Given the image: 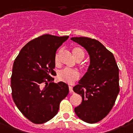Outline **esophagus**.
I'll return each mask as SVG.
<instances>
[{"label":"esophagus","instance_id":"1","mask_svg":"<svg viewBox=\"0 0 133 133\" xmlns=\"http://www.w3.org/2000/svg\"><path fill=\"white\" fill-rule=\"evenodd\" d=\"M69 91H70V93H72L73 92V89H72V86H69Z\"/></svg>","mask_w":133,"mask_h":133}]
</instances>
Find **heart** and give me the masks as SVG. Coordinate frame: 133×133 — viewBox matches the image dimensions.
<instances>
[{
	"label": "heart",
	"instance_id": "obj_1",
	"mask_svg": "<svg viewBox=\"0 0 133 133\" xmlns=\"http://www.w3.org/2000/svg\"><path fill=\"white\" fill-rule=\"evenodd\" d=\"M72 54L76 60H82L84 57V51L81 48L75 47L72 50ZM59 52L55 56V64L56 66H59ZM57 78L60 81L67 83H72L75 81L78 80L79 78V72L76 70H72L69 69H64L60 70L57 74Z\"/></svg>",
	"mask_w": 133,
	"mask_h": 133
}]
</instances>
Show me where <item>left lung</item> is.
Returning <instances> with one entry per match:
<instances>
[{
  "label": "left lung",
  "mask_w": 133,
  "mask_h": 133,
  "mask_svg": "<svg viewBox=\"0 0 133 133\" xmlns=\"http://www.w3.org/2000/svg\"><path fill=\"white\" fill-rule=\"evenodd\" d=\"M89 55L90 64L78 84L73 88L82 103L74 108L79 119L95 123L104 118L114 105L119 92V69L112 52L100 42L88 37H72Z\"/></svg>",
  "instance_id": "8db88e82"
}]
</instances>
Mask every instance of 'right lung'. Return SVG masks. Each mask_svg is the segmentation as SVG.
I'll list each match as a JSON object with an SVG mask.
<instances>
[{
	"mask_svg": "<svg viewBox=\"0 0 133 133\" xmlns=\"http://www.w3.org/2000/svg\"><path fill=\"white\" fill-rule=\"evenodd\" d=\"M69 36L44 35L28 42L14 61L11 76L12 95L16 105L31 122L41 124L57 114L68 95L69 86L52 82L56 51Z\"/></svg>",
	"mask_w": 133,
	"mask_h": 133,
	"instance_id": "add662e5",
	"label": "right lung"
}]
</instances>
